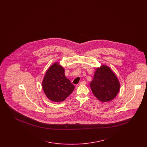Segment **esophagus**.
<instances>
[{
    "instance_id": "esophagus-1",
    "label": "esophagus",
    "mask_w": 147,
    "mask_h": 147,
    "mask_svg": "<svg viewBox=\"0 0 147 147\" xmlns=\"http://www.w3.org/2000/svg\"><path fill=\"white\" fill-rule=\"evenodd\" d=\"M86 84V82L84 80V81H82V82H81L80 83V85H85V84Z\"/></svg>"
}]
</instances>
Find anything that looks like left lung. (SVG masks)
<instances>
[{
	"label": "left lung",
	"instance_id": "1",
	"mask_svg": "<svg viewBox=\"0 0 147 147\" xmlns=\"http://www.w3.org/2000/svg\"><path fill=\"white\" fill-rule=\"evenodd\" d=\"M90 85L94 96L102 102L113 100L117 95L120 88L117 78L105 65L96 69Z\"/></svg>",
	"mask_w": 147,
	"mask_h": 147
}]
</instances>
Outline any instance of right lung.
Masks as SVG:
<instances>
[{
  "label": "right lung",
  "instance_id": "right-lung-1",
  "mask_svg": "<svg viewBox=\"0 0 147 147\" xmlns=\"http://www.w3.org/2000/svg\"><path fill=\"white\" fill-rule=\"evenodd\" d=\"M42 88L46 96L54 102L63 101L74 89V86L65 76L64 68L58 63H54L47 71Z\"/></svg>",
  "mask_w": 147,
  "mask_h": 147
}]
</instances>
